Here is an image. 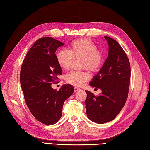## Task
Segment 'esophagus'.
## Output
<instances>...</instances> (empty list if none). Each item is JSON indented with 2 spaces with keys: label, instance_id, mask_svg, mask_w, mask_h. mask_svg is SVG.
<instances>
[{
  "label": "esophagus",
  "instance_id": "1",
  "mask_svg": "<svg viewBox=\"0 0 150 150\" xmlns=\"http://www.w3.org/2000/svg\"><path fill=\"white\" fill-rule=\"evenodd\" d=\"M81 90V89L79 88H78V87H74V92H76V91H79Z\"/></svg>",
  "mask_w": 150,
  "mask_h": 150
}]
</instances>
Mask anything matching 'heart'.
Wrapping results in <instances>:
<instances>
[{
	"label": "heart",
	"instance_id": "heart-1",
	"mask_svg": "<svg viewBox=\"0 0 150 150\" xmlns=\"http://www.w3.org/2000/svg\"><path fill=\"white\" fill-rule=\"evenodd\" d=\"M57 62L64 70H69L72 59H81V66L91 71H97L103 62V54L97 49L90 40L83 38L74 40L69 46L68 50H60L55 55ZM90 78L86 71H72L66 77V82L76 86H81Z\"/></svg>",
	"mask_w": 150,
	"mask_h": 150
}]
</instances>
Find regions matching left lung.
<instances>
[{
    "label": "left lung",
    "mask_w": 150,
    "mask_h": 150,
    "mask_svg": "<svg viewBox=\"0 0 150 150\" xmlns=\"http://www.w3.org/2000/svg\"><path fill=\"white\" fill-rule=\"evenodd\" d=\"M108 45V57L90 85L102 91L98 96L90 91L85 100L88 118L95 123L114 120L124 107L128 96L131 66L123 48L116 40L104 36Z\"/></svg>",
    "instance_id": "1"
}]
</instances>
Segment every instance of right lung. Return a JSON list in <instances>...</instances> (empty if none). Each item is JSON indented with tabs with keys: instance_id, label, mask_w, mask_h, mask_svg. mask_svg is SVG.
I'll return each instance as SVG.
<instances>
[{
	"instance_id": "1",
	"label": "right lung",
	"mask_w": 150,
	"mask_h": 150,
	"mask_svg": "<svg viewBox=\"0 0 150 150\" xmlns=\"http://www.w3.org/2000/svg\"><path fill=\"white\" fill-rule=\"evenodd\" d=\"M64 45L52 37L36 40L28 52L20 72V83L28 108L36 120L47 125L58 122L64 102L74 92L71 84H64L58 91L51 86L62 74L55 53Z\"/></svg>"
}]
</instances>
